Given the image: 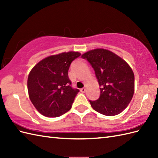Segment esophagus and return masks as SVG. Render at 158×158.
<instances>
[{
    "instance_id": "34e87169",
    "label": "esophagus",
    "mask_w": 158,
    "mask_h": 158,
    "mask_svg": "<svg viewBox=\"0 0 158 158\" xmlns=\"http://www.w3.org/2000/svg\"><path fill=\"white\" fill-rule=\"evenodd\" d=\"M85 91H86V89H85V88H83L81 89V92L82 93H85Z\"/></svg>"
}]
</instances>
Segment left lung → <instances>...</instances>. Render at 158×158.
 I'll list each match as a JSON object with an SVG mask.
<instances>
[{
    "mask_svg": "<svg viewBox=\"0 0 158 158\" xmlns=\"http://www.w3.org/2000/svg\"><path fill=\"white\" fill-rule=\"evenodd\" d=\"M81 58L94 70L100 87L99 98L89 100L92 108L106 116L122 113L135 92V75L130 66L115 53L104 49L90 50Z\"/></svg>",
    "mask_w": 158,
    "mask_h": 158,
    "instance_id": "8db88e82",
    "label": "left lung"
}]
</instances>
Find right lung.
Wrapping results in <instances>:
<instances>
[{
	"mask_svg": "<svg viewBox=\"0 0 158 158\" xmlns=\"http://www.w3.org/2000/svg\"><path fill=\"white\" fill-rule=\"evenodd\" d=\"M80 56L79 52H69L49 56L30 72L29 98L43 115L59 117L71 108L79 90L71 87L68 71L71 62Z\"/></svg>",
	"mask_w": 158,
	"mask_h": 158,
	"instance_id": "add662e5",
	"label": "right lung"
}]
</instances>
